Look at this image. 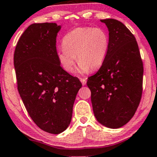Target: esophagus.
Instances as JSON below:
<instances>
[{"label":"esophagus","instance_id":"1","mask_svg":"<svg viewBox=\"0 0 157 157\" xmlns=\"http://www.w3.org/2000/svg\"><path fill=\"white\" fill-rule=\"evenodd\" d=\"M80 81H81V83H82V84H83V86H84V85H86V79L80 78Z\"/></svg>","mask_w":157,"mask_h":157}]
</instances>
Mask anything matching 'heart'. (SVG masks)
I'll return each mask as SVG.
<instances>
[{
	"mask_svg": "<svg viewBox=\"0 0 157 157\" xmlns=\"http://www.w3.org/2000/svg\"><path fill=\"white\" fill-rule=\"evenodd\" d=\"M63 48L57 52L58 61L67 72H73L76 61L77 72L86 74L101 67L109 48V39L102 28L78 27L67 33L62 39Z\"/></svg>",
	"mask_w": 157,
	"mask_h": 157,
	"instance_id": "b5f03b06",
	"label": "heart"
}]
</instances>
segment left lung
<instances>
[{"mask_svg":"<svg viewBox=\"0 0 157 157\" xmlns=\"http://www.w3.org/2000/svg\"><path fill=\"white\" fill-rule=\"evenodd\" d=\"M109 30L105 61L87 80L93 113L100 124L119 128L131 119L140 104L144 67L135 37L121 22L101 20Z\"/></svg>","mask_w":157,"mask_h":157,"instance_id":"left-lung-1","label":"left lung"}]
</instances>
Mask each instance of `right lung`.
<instances>
[{"label":"right lung","mask_w":157,"mask_h":157,"mask_svg":"<svg viewBox=\"0 0 157 157\" xmlns=\"http://www.w3.org/2000/svg\"><path fill=\"white\" fill-rule=\"evenodd\" d=\"M61 28L55 23L30 25L20 36L13 56L17 88L29 116L39 128L54 134L69 126L82 86L58 61L56 37Z\"/></svg>","instance_id":"obj_1"}]
</instances>
